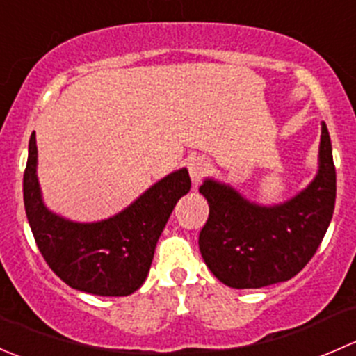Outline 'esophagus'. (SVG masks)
Returning a JSON list of instances; mask_svg holds the SVG:
<instances>
[{
  "label": "esophagus",
  "mask_w": 356,
  "mask_h": 356,
  "mask_svg": "<svg viewBox=\"0 0 356 356\" xmlns=\"http://www.w3.org/2000/svg\"><path fill=\"white\" fill-rule=\"evenodd\" d=\"M207 168H208V163L204 158H191L188 163V170H189V175H191L193 182H195V186L198 184V182L203 179V175L207 174Z\"/></svg>",
  "instance_id": "obj_1"
}]
</instances>
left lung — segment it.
I'll return each instance as SVG.
<instances>
[{
    "label": "left lung",
    "mask_w": 356,
    "mask_h": 356,
    "mask_svg": "<svg viewBox=\"0 0 356 356\" xmlns=\"http://www.w3.org/2000/svg\"><path fill=\"white\" fill-rule=\"evenodd\" d=\"M200 193L210 213L198 243L211 274L236 289L288 281L312 260L331 224L336 168L327 125L322 122L317 177L288 203L258 207L213 181H204Z\"/></svg>",
    "instance_id": "8db88e82"
}]
</instances>
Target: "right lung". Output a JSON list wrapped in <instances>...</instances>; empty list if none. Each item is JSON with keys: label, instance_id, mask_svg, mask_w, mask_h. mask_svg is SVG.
<instances>
[{"label": "right lung", "instance_id": "add662e5", "mask_svg": "<svg viewBox=\"0 0 356 356\" xmlns=\"http://www.w3.org/2000/svg\"><path fill=\"white\" fill-rule=\"evenodd\" d=\"M35 161L32 132L24 172V204L35 245L49 268L70 288L98 296H127L141 288L172 210L191 188L188 170L161 179L108 220L74 224L42 204Z\"/></svg>", "mask_w": 356, "mask_h": 356}]
</instances>
